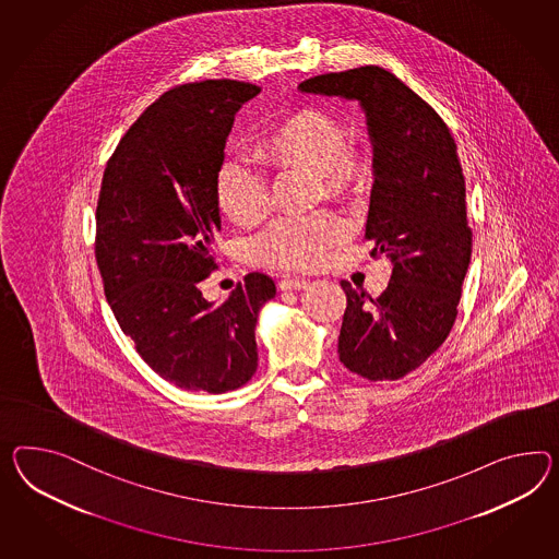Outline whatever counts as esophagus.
<instances>
[{"label":"esophagus","instance_id":"34e87169","mask_svg":"<svg viewBox=\"0 0 559 559\" xmlns=\"http://www.w3.org/2000/svg\"><path fill=\"white\" fill-rule=\"evenodd\" d=\"M308 286V280H300V277H287L280 282V289H304Z\"/></svg>","mask_w":559,"mask_h":559}]
</instances>
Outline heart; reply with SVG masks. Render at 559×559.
<instances>
[{"mask_svg": "<svg viewBox=\"0 0 559 559\" xmlns=\"http://www.w3.org/2000/svg\"><path fill=\"white\" fill-rule=\"evenodd\" d=\"M255 156L280 173L316 174L322 197L332 202L355 199L371 178L369 152L346 142L341 119L318 107H298L277 117L261 131ZM215 202L230 223L255 227L270 213L267 182L243 159H223L215 174ZM344 233L343 221L332 215L284 221L259 239L255 255L263 265L310 270L343 241Z\"/></svg>", "mask_w": 559, "mask_h": 559, "instance_id": "obj_1", "label": "heart"}]
</instances>
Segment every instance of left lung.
<instances>
[{"label":"left lung","instance_id":"left-lung-1","mask_svg":"<svg viewBox=\"0 0 559 559\" xmlns=\"http://www.w3.org/2000/svg\"><path fill=\"white\" fill-rule=\"evenodd\" d=\"M298 88L358 100L367 115L374 185L365 239L393 270L377 300L341 282L338 357L362 379L395 381L440 348L459 314L473 230L456 144L442 117L381 67L318 74Z\"/></svg>","mask_w":559,"mask_h":559}]
</instances>
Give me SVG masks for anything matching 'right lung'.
<instances>
[{"label": "right lung", "mask_w": 559, "mask_h": 559, "mask_svg": "<svg viewBox=\"0 0 559 559\" xmlns=\"http://www.w3.org/2000/svg\"><path fill=\"white\" fill-rule=\"evenodd\" d=\"M241 81L166 91L128 129L100 182L95 258L105 298L140 357L180 389L225 393L258 371L259 310L275 296L265 273L215 306V174L235 115L258 95Z\"/></svg>", "instance_id": "obj_1"}]
</instances>
